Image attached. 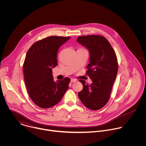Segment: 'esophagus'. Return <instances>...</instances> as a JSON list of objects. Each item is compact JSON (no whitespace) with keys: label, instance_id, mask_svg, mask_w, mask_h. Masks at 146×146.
Here are the masks:
<instances>
[{"label":"esophagus","instance_id":"34e87169","mask_svg":"<svg viewBox=\"0 0 146 146\" xmlns=\"http://www.w3.org/2000/svg\"><path fill=\"white\" fill-rule=\"evenodd\" d=\"M76 81H77V80L75 79V78H71L70 82H76Z\"/></svg>","mask_w":146,"mask_h":146}]
</instances>
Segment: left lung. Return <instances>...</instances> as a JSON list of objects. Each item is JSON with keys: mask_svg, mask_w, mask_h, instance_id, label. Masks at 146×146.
<instances>
[{"mask_svg": "<svg viewBox=\"0 0 146 146\" xmlns=\"http://www.w3.org/2000/svg\"><path fill=\"white\" fill-rule=\"evenodd\" d=\"M77 41L89 50L90 62L86 74L92 81L89 85L80 80L83 89L78 95L86 108L97 110L105 106L110 98L118 72L117 56L109 41L102 36H79Z\"/></svg>", "mask_w": 146, "mask_h": 146, "instance_id": "left-lung-1", "label": "left lung"}]
</instances>
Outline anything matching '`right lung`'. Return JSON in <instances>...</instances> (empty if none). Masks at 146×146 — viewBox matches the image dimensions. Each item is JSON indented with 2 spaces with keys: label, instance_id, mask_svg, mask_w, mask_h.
Listing matches in <instances>:
<instances>
[{
  "label": "right lung",
  "instance_id": "obj_1",
  "mask_svg": "<svg viewBox=\"0 0 146 146\" xmlns=\"http://www.w3.org/2000/svg\"><path fill=\"white\" fill-rule=\"evenodd\" d=\"M70 38L52 36L35 42L28 50L23 71L28 93L32 101L43 109L57 104L69 88L70 79L54 81L52 68L57 66L59 47Z\"/></svg>",
  "mask_w": 146,
  "mask_h": 146
}]
</instances>
